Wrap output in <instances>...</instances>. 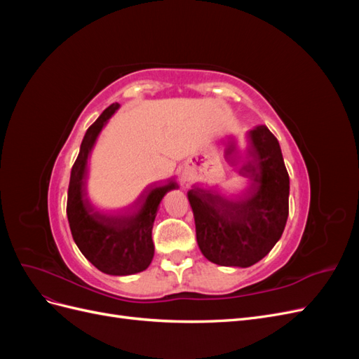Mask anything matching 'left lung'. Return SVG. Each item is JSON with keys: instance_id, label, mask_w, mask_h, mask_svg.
I'll return each instance as SVG.
<instances>
[{"instance_id": "8db88e82", "label": "left lung", "mask_w": 359, "mask_h": 359, "mask_svg": "<svg viewBox=\"0 0 359 359\" xmlns=\"http://www.w3.org/2000/svg\"><path fill=\"white\" fill-rule=\"evenodd\" d=\"M260 180L255 178L243 201L191 189L196 240L202 255L222 266H252L280 240L289 215V173L277 137L266 126L248 133ZM257 177V175H256Z\"/></svg>"}]
</instances>
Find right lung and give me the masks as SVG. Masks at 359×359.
<instances>
[{
    "label": "right lung",
    "mask_w": 359,
    "mask_h": 359,
    "mask_svg": "<svg viewBox=\"0 0 359 359\" xmlns=\"http://www.w3.org/2000/svg\"><path fill=\"white\" fill-rule=\"evenodd\" d=\"M118 107V103L111 104L86 130L79 156L72 168L67 219L76 245L97 269L111 276H130L147 269L153 260V226L157 208L166 191L177 187V182L148 187L133 205V208L140 206L135 215L106 217L94 211L85 191L86 160L100 130Z\"/></svg>",
    "instance_id": "obj_1"
}]
</instances>
